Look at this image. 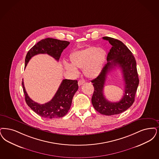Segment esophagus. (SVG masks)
<instances>
[{"mask_svg": "<svg viewBox=\"0 0 159 159\" xmlns=\"http://www.w3.org/2000/svg\"><path fill=\"white\" fill-rule=\"evenodd\" d=\"M85 82V81L84 80H79L78 82V85L79 86H80L82 84H83Z\"/></svg>", "mask_w": 159, "mask_h": 159, "instance_id": "1", "label": "esophagus"}]
</instances>
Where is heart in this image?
<instances>
[{"instance_id":"1","label":"heart","mask_w":159,"mask_h":159,"mask_svg":"<svg viewBox=\"0 0 159 159\" xmlns=\"http://www.w3.org/2000/svg\"><path fill=\"white\" fill-rule=\"evenodd\" d=\"M107 59V52L101 48L90 46L73 52L70 55V64H65L66 70L76 74V69H83L84 75L95 78L101 72Z\"/></svg>"}]
</instances>
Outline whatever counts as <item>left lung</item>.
<instances>
[{"mask_svg":"<svg viewBox=\"0 0 159 159\" xmlns=\"http://www.w3.org/2000/svg\"><path fill=\"white\" fill-rule=\"evenodd\" d=\"M103 39L108 41L112 47L107 56L108 63L102 69L99 75L92 80L94 87L92 103L96 110L101 114H120L129 108L135 100L139 84L136 61L132 52L121 41L108 37H104ZM115 66H120L122 71L125 83V93L120 102H112L105 98L103 88L107 73Z\"/></svg>","mask_w":159,"mask_h":159,"instance_id":"obj_1","label":"left lung"}]
</instances>
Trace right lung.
I'll list each match as a JSON object with an SVG mask.
<instances>
[{"mask_svg":"<svg viewBox=\"0 0 159 159\" xmlns=\"http://www.w3.org/2000/svg\"><path fill=\"white\" fill-rule=\"evenodd\" d=\"M69 44V41L54 38H47L41 40L28 52L25 60V67L33 56L39 54H47L58 61L62 52ZM22 85L26 103L28 107L37 114L47 119L61 118L67 114L70 109L73 96L79 88L76 80L64 79L51 101L39 104L32 101L28 95L23 80Z\"/></svg>","mask_w":159,"mask_h":159,"instance_id":"1","label":"right lung"}]
</instances>
